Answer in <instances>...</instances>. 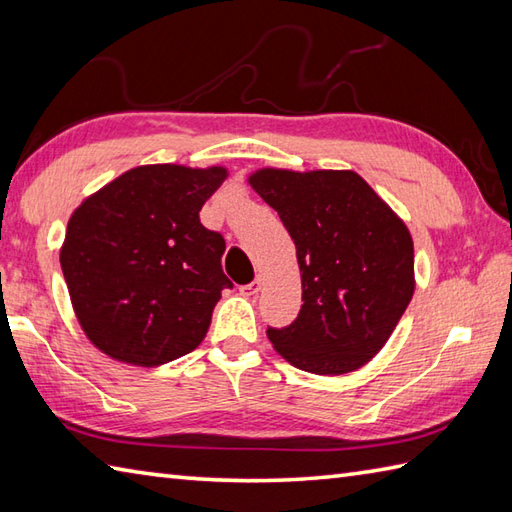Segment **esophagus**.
Listing matches in <instances>:
<instances>
[{"label": "esophagus", "mask_w": 512, "mask_h": 512, "mask_svg": "<svg viewBox=\"0 0 512 512\" xmlns=\"http://www.w3.org/2000/svg\"><path fill=\"white\" fill-rule=\"evenodd\" d=\"M259 290H262V279H259V277L255 281H250V284L239 288V292H242V295H246V297H255Z\"/></svg>", "instance_id": "esophagus-1"}]
</instances>
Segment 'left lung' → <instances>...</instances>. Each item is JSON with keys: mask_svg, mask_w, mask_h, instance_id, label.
Wrapping results in <instances>:
<instances>
[{"mask_svg": "<svg viewBox=\"0 0 512 512\" xmlns=\"http://www.w3.org/2000/svg\"><path fill=\"white\" fill-rule=\"evenodd\" d=\"M248 184L297 248L303 306L266 334L275 352L319 376L350 374L383 350L416 290L402 217L352 169L262 167Z\"/></svg>", "mask_w": 512, "mask_h": 512, "instance_id": "8db88e82", "label": "left lung"}]
</instances>
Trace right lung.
<instances>
[{
	"mask_svg": "<svg viewBox=\"0 0 512 512\" xmlns=\"http://www.w3.org/2000/svg\"><path fill=\"white\" fill-rule=\"evenodd\" d=\"M228 169L140 165L88 195L68 220L61 270L90 343L118 363L158 367L209 332L224 237L200 224Z\"/></svg>",
	"mask_w": 512,
	"mask_h": 512,
	"instance_id": "1",
	"label": "right lung"
}]
</instances>
